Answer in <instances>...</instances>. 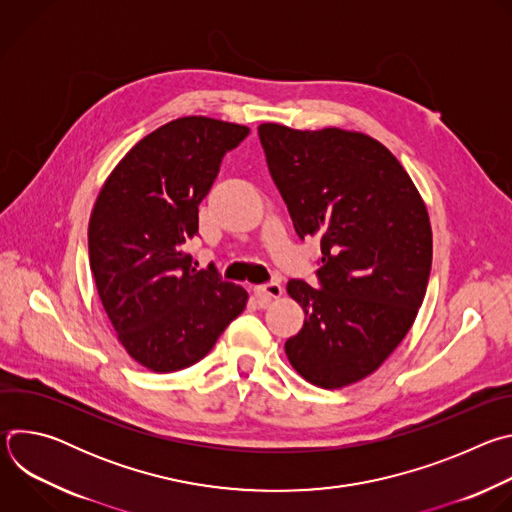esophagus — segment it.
<instances>
[{"label":"esophagus","instance_id":"obj_1","mask_svg":"<svg viewBox=\"0 0 512 512\" xmlns=\"http://www.w3.org/2000/svg\"><path fill=\"white\" fill-rule=\"evenodd\" d=\"M255 296L259 298L261 304H269L271 300L281 298L283 287L279 283H263V285H255Z\"/></svg>","mask_w":512,"mask_h":512}]
</instances>
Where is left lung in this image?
I'll use <instances>...</instances> for the list:
<instances>
[{"label": "left lung", "mask_w": 512, "mask_h": 512, "mask_svg": "<svg viewBox=\"0 0 512 512\" xmlns=\"http://www.w3.org/2000/svg\"><path fill=\"white\" fill-rule=\"evenodd\" d=\"M259 137L296 233L318 237L320 289L291 279L304 328L285 354L308 383L342 389L373 375L411 330L431 271L425 202L375 137L261 123Z\"/></svg>", "instance_id": "obj_1"}]
</instances>
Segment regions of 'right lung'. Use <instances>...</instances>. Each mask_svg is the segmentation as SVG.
<instances>
[{
  "label": "right lung",
  "mask_w": 512,
  "mask_h": 512,
  "mask_svg": "<svg viewBox=\"0 0 512 512\" xmlns=\"http://www.w3.org/2000/svg\"><path fill=\"white\" fill-rule=\"evenodd\" d=\"M247 125L178 117L137 141L107 176L89 221V261L125 352L154 373L204 358L245 310L249 294L196 271L184 245L198 204Z\"/></svg>",
  "instance_id": "1"
}]
</instances>
